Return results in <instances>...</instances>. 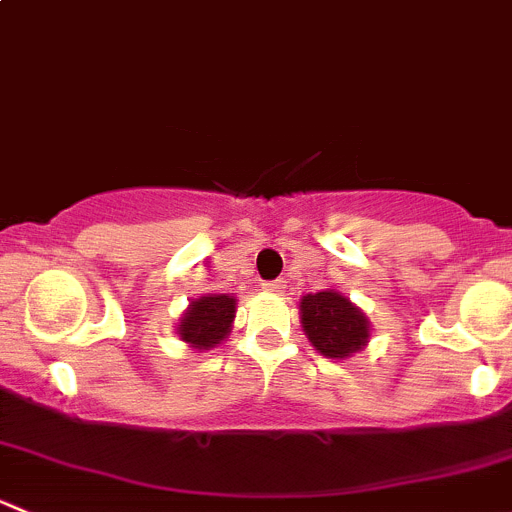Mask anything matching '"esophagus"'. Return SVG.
I'll return each instance as SVG.
<instances>
[{"label": "esophagus", "mask_w": 512, "mask_h": 512, "mask_svg": "<svg viewBox=\"0 0 512 512\" xmlns=\"http://www.w3.org/2000/svg\"><path fill=\"white\" fill-rule=\"evenodd\" d=\"M262 289H265V292H272V294H282V292H285V280L265 282V285H262Z\"/></svg>", "instance_id": "1"}]
</instances>
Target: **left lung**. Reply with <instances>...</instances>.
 I'll use <instances>...</instances> for the list:
<instances>
[{"label": "left lung", "instance_id": "obj_1", "mask_svg": "<svg viewBox=\"0 0 512 512\" xmlns=\"http://www.w3.org/2000/svg\"><path fill=\"white\" fill-rule=\"evenodd\" d=\"M299 319L312 347L327 359H347L369 342V319L334 289L302 297Z\"/></svg>", "mask_w": 512, "mask_h": 512}]
</instances>
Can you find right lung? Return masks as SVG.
<instances>
[{
    "label": "right lung",
    "mask_w": 512,
    "mask_h": 512,
    "mask_svg": "<svg viewBox=\"0 0 512 512\" xmlns=\"http://www.w3.org/2000/svg\"><path fill=\"white\" fill-rule=\"evenodd\" d=\"M237 299L230 294H205L193 299L178 322V337L193 349H213L230 334Z\"/></svg>",
    "instance_id": "obj_1"
}]
</instances>
